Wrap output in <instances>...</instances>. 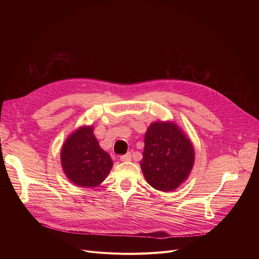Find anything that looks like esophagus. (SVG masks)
Segmentation results:
<instances>
[{"instance_id":"obj_1","label":"esophagus","mask_w":259,"mask_h":259,"mask_svg":"<svg viewBox=\"0 0 259 259\" xmlns=\"http://www.w3.org/2000/svg\"><path fill=\"white\" fill-rule=\"evenodd\" d=\"M119 159L121 161H129V160H131V153H126L124 155H120Z\"/></svg>"}]
</instances>
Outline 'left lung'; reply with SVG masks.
<instances>
[{
    "label": "left lung",
    "mask_w": 259,
    "mask_h": 259,
    "mask_svg": "<svg viewBox=\"0 0 259 259\" xmlns=\"http://www.w3.org/2000/svg\"><path fill=\"white\" fill-rule=\"evenodd\" d=\"M141 168L147 183L159 191L179 188L194 164L191 141L172 121H155L145 135Z\"/></svg>",
    "instance_id": "left-lung-1"
}]
</instances>
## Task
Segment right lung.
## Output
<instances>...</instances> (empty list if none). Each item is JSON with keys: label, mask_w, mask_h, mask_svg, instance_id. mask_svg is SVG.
I'll return each instance as SVG.
<instances>
[{"label": "right lung", "mask_w": 259, "mask_h": 259, "mask_svg": "<svg viewBox=\"0 0 259 259\" xmlns=\"http://www.w3.org/2000/svg\"><path fill=\"white\" fill-rule=\"evenodd\" d=\"M64 173L71 183L79 187H98L110 172L113 161L100 147L92 126L75 130L65 141L61 150Z\"/></svg>", "instance_id": "obj_1"}]
</instances>
